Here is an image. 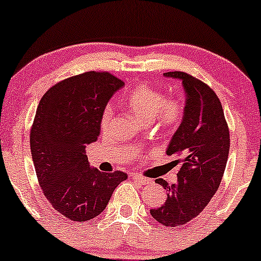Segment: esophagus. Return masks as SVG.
I'll list each match as a JSON object with an SVG mask.
<instances>
[{
  "instance_id": "1",
  "label": "esophagus",
  "mask_w": 261,
  "mask_h": 261,
  "mask_svg": "<svg viewBox=\"0 0 261 261\" xmlns=\"http://www.w3.org/2000/svg\"><path fill=\"white\" fill-rule=\"evenodd\" d=\"M130 178L133 179V180H136V181H138V183L143 184V186H148V184H152V183H153L152 179L144 178V176L136 174V173H134V174H132V175H130Z\"/></svg>"
}]
</instances>
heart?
Segmentation results:
<instances>
[{"label":"heart","mask_w":261,"mask_h":261,"mask_svg":"<svg viewBox=\"0 0 261 261\" xmlns=\"http://www.w3.org/2000/svg\"><path fill=\"white\" fill-rule=\"evenodd\" d=\"M124 105L141 122H150L154 117L159 127L170 130L180 123L186 103L179 96L164 97L158 89L139 85L130 89L124 97ZM112 119V108L106 107L100 118V128L107 129Z\"/></svg>","instance_id":"obj_1"}]
</instances>
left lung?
<instances>
[{"label":"left lung","mask_w":261,"mask_h":261,"mask_svg":"<svg viewBox=\"0 0 261 261\" xmlns=\"http://www.w3.org/2000/svg\"><path fill=\"white\" fill-rule=\"evenodd\" d=\"M164 75L181 81L186 92L183 119L167 148L168 155L180 156L183 164L175 184L155 180L168 198L163 205L150 209V214L164 226L174 228L198 217L212 200L225 170L230 139L221 103L209 86L184 72Z\"/></svg>","instance_id":"obj_1"}]
</instances>
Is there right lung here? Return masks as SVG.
<instances>
[{
    "instance_id": "add662e5",
    "label": "right lung",
    "mask_w": 261,
    "mask_h": 261,
    "mask_svg": "<svg viewBox=\"0 0 261 261\" xmlns=\"http://www.w3.org/2000/svg\"><path fill=\"white\" fill-rule=\"evenodd\" d=\"M123 85L108 72H87L53 86L38 105L30 136L33 164L44 197L67 219L98 217L127 179L119 170L91 168L86 155L106 106Z\"/></svg>"
}]
</instances>
